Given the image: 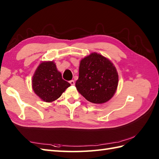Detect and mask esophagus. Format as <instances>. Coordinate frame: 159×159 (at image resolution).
<instances>
[{
  "mask_svg": "<svg viewBox=\"0 0 159 159\" xmlns=\"http://www.w3.org/2000/svg\"><path fill=\"white\" fill-rule=\"evenodd\" d=\"M70 83L71 85H74V84H75V83H74V80H70Z\"/></svg>",
  "mask_w": 159,
  "mask_h": 159,
  "instance_id": "1",
  "label": "esophagus"
}]
</instances>
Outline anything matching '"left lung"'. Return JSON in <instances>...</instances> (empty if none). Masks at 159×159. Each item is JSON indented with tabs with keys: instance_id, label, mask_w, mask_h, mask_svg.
<instances>
[{
	"instance_id": "8db88e82",
	"label": "left lung",
	"mask_w": 159,
	"mask_h": 159,
	"mask_svg": "<svg viewBox=\"0 0 159 159\" xmlns=\"http://www.w3.org/2000/svg\"><path fill=\"white\" fill-rule=\"evenodd\" d=\"M117 85L116 67L106 57L93 52L80 61L76 87L86 100L95 104L106 102L113 96Z\"/></svg>"
}]
</instances>
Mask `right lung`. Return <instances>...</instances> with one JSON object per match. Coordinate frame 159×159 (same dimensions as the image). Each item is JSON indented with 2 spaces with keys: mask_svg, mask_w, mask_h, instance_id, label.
I'll use <instances>...</instances> for the list:
<instances>
[{
  "mask_svg": "<svg viewBox=\"0 0 159 159\" xmlns=\"http://www.w3.org/2000/svg\"><path fill=\"white\" fill-rule=\"evenodd\" d=\"M70 84L62 79L53 61L42 62L33 76L32 87L34 92L42 100L50 102L61 96Z\"/></svg>",
  "mask_w": 159,
  "mask_h": 159,
  "instance_id": "right-lung-1",
  "label": "right lung"
}]
</instances>
